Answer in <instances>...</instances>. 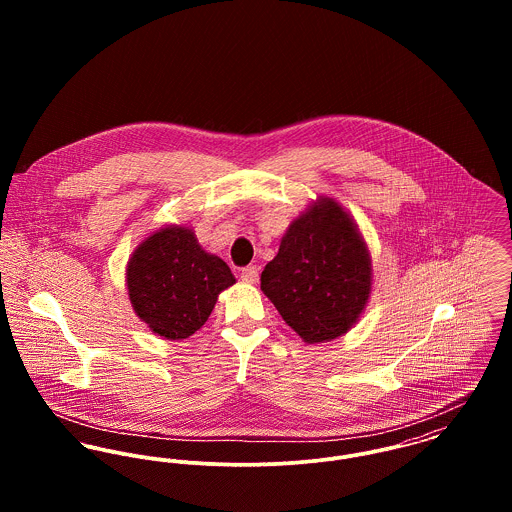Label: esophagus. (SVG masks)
I'll list each match as a JSON object with an SVG mask.
<instances>
[{
    "label": "esophagus",
    "instance_id": "esophagus-1",
    "mask_svg": "<svg viewBox=\"0 0 512 512\" xmlns=\"http://www.w3.org/2000/svg\"><path fill=\"white\" fill-rule=\"evenodd\" d=\"M258 268L256 266H246V268H242V272H240V280L242 282H246V284H258Z\"/></svg>",
    "mask_w": 512,
    "mask_h": 512
}]
</instances>
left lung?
Wrapping results in <instances>:
<instances>
[{
  "label": "left lung",
  "mask_w": 512,
  "mask_h": 512,
  "mask_svg": "<svg viewBox=\"0 0 512 512\" xmlns=\"http://www.w3.org/2000/svg\"><path fill=\"white\" fill-rule=\"evenodd\" d=\"M260 288L309 345L333 341L359 321L372 290V262L357 222L331 197L292 220Z\"/></svg>",
  "instance_id": "1"
}]
</instances>
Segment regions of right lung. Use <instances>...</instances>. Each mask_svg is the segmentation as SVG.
Here are the masks:
<instances>
[{"instance_id": "add662e5", "label": "right lung", "mask_w": 512, "mask_h": 512, "mask_svg": "<svg viewBox=\"0 0 512 512\" xmlns=\"http://www.w3.org/2000/svg\"><path fill=\"white\" fill-rule=\"evenodd\" d=\"M236 282L219 256L199 244L193 228L167 224L151 232L126 266L136 315L169 341H181L209 319L219 293Z\"/></svg>"}]
</instances>
